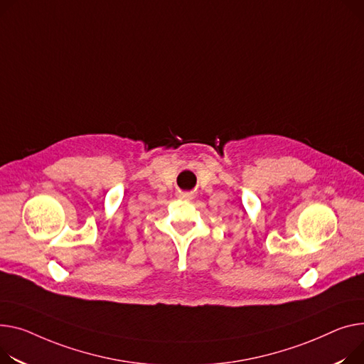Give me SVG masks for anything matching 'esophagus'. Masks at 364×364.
Returning <instances> with one entry per match:
<instances>
[{
	"mask_svg": "<svg viewBox=\"0 0 364 364\" xmlns=\"http://www.w3.org/2000/svg\"><path fill=\"white\" fill-rule=\"evenodd\" d=\"M181 199L188 200V199H191V195H190V193H183V195H181Z\"/></svg>",
	"mask_w": 364,
	"mask_h": 364,
	"instance_id": "1",
	"label": "esophagus"
}]
</instances>
